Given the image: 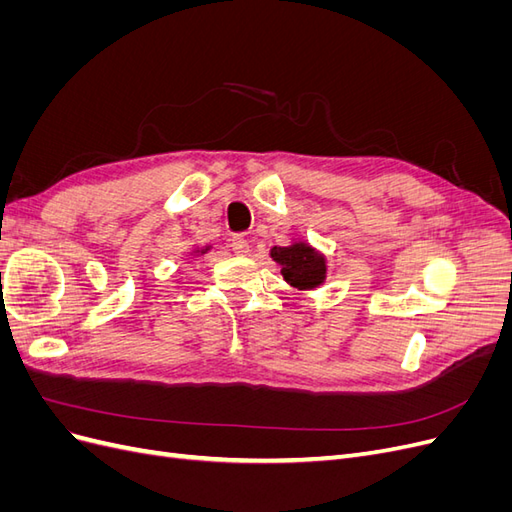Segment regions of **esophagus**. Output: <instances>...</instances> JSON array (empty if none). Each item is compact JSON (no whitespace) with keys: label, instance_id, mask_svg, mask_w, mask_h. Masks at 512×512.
Listing matches in <instances>:
<instances>
[{"label":"esophagus","instance_id":"34e87169","mask_svg":"<svg viewBox=\"0 0 512 512\" xmlns=\"http://www.w3.org/2000/svg\"><path fill=\"white\" fill-rule=\"evenodd\" d=\"M230 247L235 254H247V250H250V245H247V239L243 235H232Z\"/></svg>","mask_w":512,"mask_h":512}]
</instances>
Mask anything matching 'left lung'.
<instances>
[{"mask_svg":"<svg viewBox=\"0 0 512 512\" xmlns=\"http://www.w3.org/2000/svg\"><path fill=\"white\" fill-rule=\"evenodd\" d=\"M271 258L282 267L284 280L297 290H314L327 280V258L305 241L271 247Z\"/></svg>","mask_w":512,"mask_h":512,"instance_id":"obj_1","label":"left lung"}]
</instances>
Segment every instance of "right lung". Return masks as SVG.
<instances>
[{
	"instance_id": "obj_1",
	"label": "right lung",
	"mask_w": 512,
	"mask_h": 512,
	"mask_svg": "<svg viewBox=\"0 0 512 512\" xmlns=\"http://www.w3.org/2000/svg\"><path fill=\"white\" fill-rule=\"evenodd\" d=\"M211 250L209 245H205V247H194V250L190 252V256H203V254H207Z\"/></svg>"
}]
</instances>
